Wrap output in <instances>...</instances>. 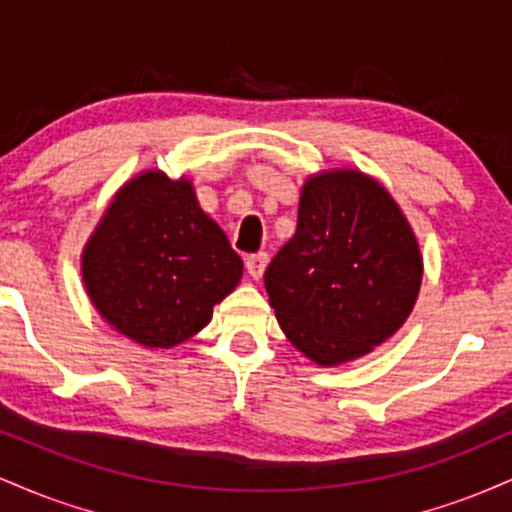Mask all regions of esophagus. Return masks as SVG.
<instances>
[{"mask_svg":"<svg viewBox=\"0 0 512 512\" xmlns=\"http://www.w3.org/2000/svg\"><path fill=\"white\" fill-rule=\"evenodd\" d=\"M267 264H269L267 252H257V255H250L248 260H245V269H248V274L252 276V279H262Z\"/></svg>","mask_w":512,"mask_h":512,"instance_id":"obj_1","label":"esophagus"}]
</instances>
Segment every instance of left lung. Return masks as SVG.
<instances>
[{
  "instance_id": "1",
  "label": "left lung",
  "mask_w": 512,
  "mask_h": 512,
  "mask_svg": "<svg viewBox=\"0 0 512 512\" xmlns=\"http://www.w3.org/2000/svg\"><path fill=\"white\" fill-rule=\"evenodd\" d=\"M424 276L419 243L390 192L361 170L305 180L296 236L264 272L289 342L317 366L366 356L404 325Z\"/></svg>"
}]
</instances>
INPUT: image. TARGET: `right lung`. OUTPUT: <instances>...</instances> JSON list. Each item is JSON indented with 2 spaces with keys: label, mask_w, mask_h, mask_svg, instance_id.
Masks as SVG:
<instances>
[{
  "label": "right lung",
  "mask_w": 512,
  "mask_h": 512,
  "mask_svg": "<svg viewBox=\"0 0 512 512\" xmlns=\"http://www.w3.org/2000/svg\"><path fill=\"white\" fill-rule=\"evenodd\" d=\"M81 274L108 325L149 349H170L209 325L214 305L238 286L243 260L190 180L146 170L105 209Z\"/></svg>",
  "instance_id": "add662e5"
}]
</instances>
